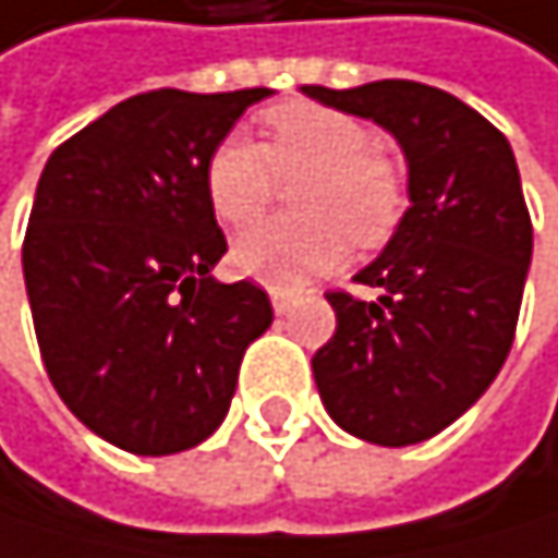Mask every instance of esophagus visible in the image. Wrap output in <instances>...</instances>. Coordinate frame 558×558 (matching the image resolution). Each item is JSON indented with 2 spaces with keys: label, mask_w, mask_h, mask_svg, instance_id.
I'll return each instance as SVG.
<instances>
[{
  "label": "esophagus",
  "mask_w": 558,
  "mask_h": 558,
  "mask_svg": "<svg viewBox=\"0 0 558 558\" xmlns=\"http://www.w3.org/2000/svg\"><path fill=\"white\" fill-rule=\"evenodd\" d=\"M272 310H276V316H286L292 310V300L286 292H272Z\"/></svg>",
  "instance_id": "obj_1"
}]
</instances>
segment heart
<instances>
[{"label":"heart","mask_w":558,"mask_h":558,"mask_svg":"<svg viewBox=\"0 0 558 558\" xmlns=\"http://www.w3.org/2000/svg\"><path fill=\"white\" fill-rule=\"evenodd\" d=\"M269 144L229 134L205 165V195L218 221L245 229L269 208L279 178H310L300 221H266L232 245L235 272L289 292L337 269L350 239L380 245L404 211V174L374 147V131L333 107L292 100L266 113Z\"/></svg>","instance_id":"1"}]
</instances>
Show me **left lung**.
Wrapping results in <instances>:
<instances>
[{"mask_svg": "<svg viewBox=\"0 0 558 558\" xmlns=\"http://www.w3.org/2000/svg\"><path fill=\"white\" fill-rule=\"evenodd\" d=\"M323 107L374 120L404 150L411 208L353 279L374 303L329 292L337 333L313 356L326 414L380 448L427 441L492 387L512 350L532 221L501 131L438 86L377 80Z\"/></svg>", "mask_w": 558, "mask_h": 558, "instance_id": "1", "label": "left lung"}]
</instances>
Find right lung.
<instances>
[{
    "label": "right lung",
    "mask_w": 558,
    "mask_h": 558,
    "mask_svg": "<svg viewBox=\"0 0 558 558\" xmlns=\"http://www.w3.org/2000/svg\"><path fill=\"white\" fill-rule=\"evenodd\" d=\"M266 97L137 94L43 168L23 242L39 353L63 404L120 451L211 438L272 323L263 289L211 276L229 245L205 195L208 154Z\"/></svg>",
    "instance_id": "1"
}]
</instances>
